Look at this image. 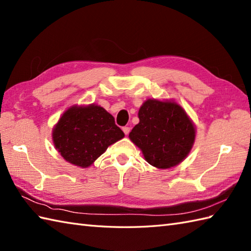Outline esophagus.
Instances as JSON below:
<instances>
[{
  "instance_id": "esophagus-1",
  "label": "esophagus",
  "mask_w": 251,
  "mask_h": 251,
  "mask_svg": "<svg viewBox=\"0 0 251 251\" xmlns=\"http://www.w3.org/2000/svg\"><path fill=\"white\" fill-rule=\"evenodd\" d=\"M123 131H124V134L127 136L129 134V131H130V128L129 127H127V126H125V127H123Z\"/></svg>"
}]
</instances>
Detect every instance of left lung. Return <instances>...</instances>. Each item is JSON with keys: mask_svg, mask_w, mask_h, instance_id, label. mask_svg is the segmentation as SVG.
<instances>
[{"mask_svg": "<svg viewBox=\"0 0 251 251\" xmlns=\"http://www.w3.org/2000/svg\"><path fill=\"white\" fill-rule=\"evenodd\" d=\"M138 117L129 139L149 164L167 169L184 161L194 145L196 128L182 106L174 100L148 99Z\"/></svg>", "mask_w": 251, "mask_h": 251, "instance_id": "1", "label": "left lung"}]
</instances>
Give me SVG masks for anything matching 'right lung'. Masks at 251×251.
<instances>
[{
	"mask_svg": "<svg viewBox=\"0 0 251 251\" xmlns=\"http://www.w3.org/2000/svg\"><path fill=\"white\" fill-rule=\"evenodd\" d=\"M124 136L114 117L95 103L70 106L51 132L52 143L63 159L81 168L89 167Z\"/></svg>",
	"mask_w": 251,
	"mask_h": 251,
	"instance_id": "right-lung-1",
	"label": "right lung"
}]
</instances>
